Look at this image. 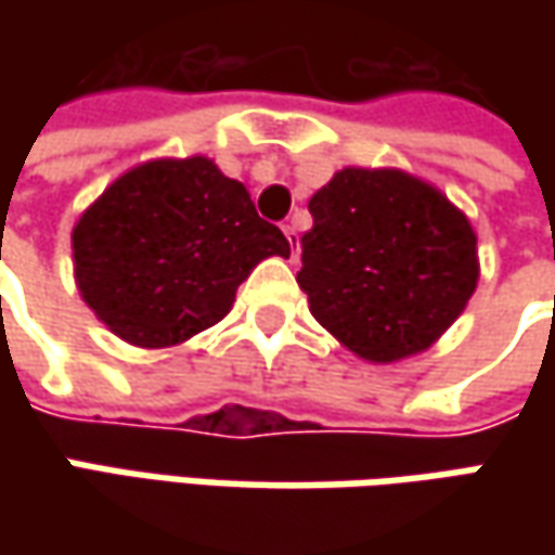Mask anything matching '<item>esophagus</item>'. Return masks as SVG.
Returning a JSON list of instances; mask_svg holds the SVG:
<instances>
[{"label":"esophagus","mask_w":555,"mask_h":555,"mask_svg":"<svg viewBox=\"0 0 555 555\" xmlns=\"http://www.w3.org/2000/svg\"><path fill=\"white\" fill-rule=\"evenodd\" d=\"M284 237H287L289 253H293V262H296V259H299V231H296V224L293 222L284 224Z\"/></svg>","instance_id":"34e87169"}]
</instances>
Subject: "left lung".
<instances>
[{"label": "left lung", "mask_w": 555, "mask_h": 555, "mask_svg": "<svg viewBox=\"0 0 555 555\" xmlns=\"http://www.w3.org/2000/svg\"><path fill=\"white\" fill-rule=\"evenodd\" d=\"M299 287L354 354L389 364L423 352L466 309L476 234L433 184L398 169H343L309 201Z\"/></svg>", "instance_id": "obj_1"}]
</instances>
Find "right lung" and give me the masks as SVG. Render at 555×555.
Listing matches in <instances>:
<instances>
[{
    "label": "right lung",
    "mask_w": 555,
    "mask_h": 555,
    "mask_svg": "<svg viewBox=\"0 0 555 555\" xmlns=\"http://www.w3.org/2000/svg\"><path fill=\"white\" fill-rule=\"evenodd\" d=\"M268 256L287 259V237L206 157L129 169L74 228L82 299L119 339L144 349L222 321Z\"/></svg>",
    "instance_id": "right-lung-1"
}]
</instances>
